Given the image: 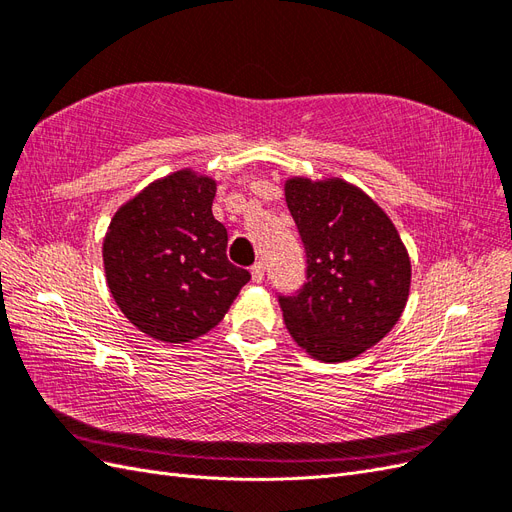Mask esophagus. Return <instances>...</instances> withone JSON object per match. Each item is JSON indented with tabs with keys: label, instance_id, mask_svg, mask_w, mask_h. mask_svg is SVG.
Listing matches in <instances>:
<instances>
[{
	"label": "esophagus",
	"instance_id": "1",
	"mask_svg": "<svg viewBox=\"0 0 512 512\" xmlns=\"http://www.w3.org/2000/svg\"><path fill=\"white\" fill-rule=\"evenodd\" d=\"M252 280L256 284H260L262 280H265V265H262V262H256V265L252 267Z\"/></svg>",
	"mask_w": 512,
	"mask_h": 512
}]
</instances>
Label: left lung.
I'll list each match as a JSON object with an SVG mask.
<instances>
[{
    "mask_svg": "<svg viewBox=\"0 0 512 512\" xmlns=\"http://www.w3.org/2000/svg\"><path fill=\"white\" fill-rule=\"evenodd\" d=\"M284 192L307 256V282L280 297L286 329L314 359L350 361L404 312L412 277L406 245L389 215L344 179L292 177Z\"/></svg>",
    "mask_w": 512,
    "mask_h": 512,
    "instance_id": "left-lung-1",
    "label": "left lung"
}]
</instances>
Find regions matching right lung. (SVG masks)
<instances>
[{
  "instance_id": "obj_1",
  "label": "right lung",
  "mask_w": 512,
  "mask_h": 512,
  "mask_svg": "<svg viewBox=\"0 0 512 512\" xmlns=\"http://www.w3.org/2000/svg\"><path fill=\"white\" fill-rule=\"evenodd\" d=\"M215 181L190 168L149 183L108 224L106 284L138 331L166 344L205 335L228 312L250 271L226 258L213 218Z\"/></svg>"
}]
</instances>
